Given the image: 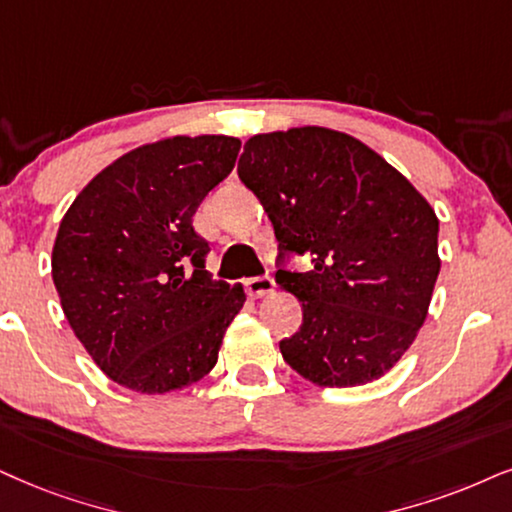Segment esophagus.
<instances>
[{
    "mask_svg": "<svg viewBox=\"0 0 512 512\" xmlns=\"http://www.w3.org/2000/svg\"><path fill=\"white\" fill-rule=\"evenodd\" d=\"M245 290H248V295H252V297L267 295L274 290V278H271L269 274L248 278V281H245Z\"/></svg>",
    "mask_w": 512,
    "mask_h": 512,
    "instance_id": "34e87169",
    "label": "esophagus"
}]
</instances>
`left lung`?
I'll list each match as a JSON object with an SVG mask.
<instances>
[{"label":"left lung","instance_id":"8db88e82","mask_svg":"<svg viewBox=\"0 0 512 512\" xmlns=\"http://www.w3.org/2000/svg\"><path fill=\"white\" fill-rule=\"evenodd\" d=\"M238 177L278 238L276 283L302 302L278 342L286 364L321 387L378 380L411 347L439 274V219L373 148L326 127L245 141ZM290 254L313 267L290 272Z\"/></svg>","mask_w":512,"mask_h":512}]
</instances>
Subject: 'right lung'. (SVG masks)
<instances>
[{
  "mask_svg": "<svg viewBox=\"0 0 512 512\" xmlns=\"http://www.w3.org/2000/svg\"><path fill=\"white\" fill-rule=\"evenodd\" d=\"M241 141L170 137L96 174L58 226L51 276L63 314L108 378L141 394L198 383L241 312V283L205 269L193 229L203 198L234 170Z\"/></svg>",
  "mask_w": 512,
  "mask_h": 512,
  "instance_id": "1",
  "label": "right lung"
}]
</instances>
